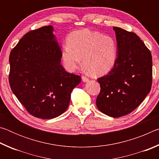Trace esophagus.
I'll list each match as a JSON object with an SVG mask.
<instances>
[{
  "instance_id": "1",
  "label": "esophagus",
  "mask_w": 159,
  "mask_h": 159,
  "mask_svg": "<svg viewBox=\"0 0 159 159\" xmlns=\"http://www.w3.org/2000/svg\"><path fill=\"white\" fill-rule=\"evenodd\" d=\"M81 79H82V80L83 82H88V80H89V79H88V77H86V76H82V77H81Z\"/></svg>"
}]
</instances>
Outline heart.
<instances>
[{
	"label": "heart",
	"mask_w": 159,
	"mask_h": 159,
	"mask_svg": "<svg viewBox=\"0 0 159 159\" xmlns=\"http://www.w3.org/2000/svg\"><path fill=\"white\" fill-rule=\"evenodd\" d=\"M61 55L68 71L76 69L83 58V66L88 73L98 76L109 73L114 68L117 60L118 47L112 37L83 29L70 35Z\"/></svg>",
	"instance_id": "heart-1"
}]
</instances>
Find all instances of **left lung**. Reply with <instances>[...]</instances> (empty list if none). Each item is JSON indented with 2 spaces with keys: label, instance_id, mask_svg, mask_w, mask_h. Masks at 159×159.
I'll list each match as a JSON object with an SVG mask.
<instances>
[{
  "label": "left lung",
  "instance_id": "8db88e82",
  "mask_svg": "<svg viewBox=\"0 0 159 159\" xmlns=\"http://www.w3.org/2000/svg\"><path fill=\"white\" fill-rule=\"evenodd\" d=\"M118 56L109 73L98 79L100 93L96 99L98 109L118 118L134 111L151 90L152 57L150 50L134 32L114 26Z\"/></svg>",
  "mask_w": 159,
  "mask_h": 159
}]
</instances>
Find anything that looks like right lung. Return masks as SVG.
<instances>
[{"label":"right lung","mask_w":159,"mask_h":159,"mask_svg":"<svg viewBox=\"0 0 159 159\" xmlns=\"http://www.w3.org/2000/svg\"><path fill=\"white\" fill-rule=\"evenodd\" d=\"M52 31V26H45L29 31L9 57L12 91L29 114L42 119L62 114L81 81L61 65V48Z\"/></svg>","instance_id":"right-lung-1"}]
</instances>
